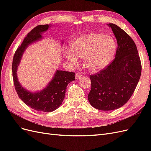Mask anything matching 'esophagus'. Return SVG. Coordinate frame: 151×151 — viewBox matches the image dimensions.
I'll return each mask as SVG.
<instances>
[{
  "mask_svg": "<svg viewBox=\"0 0 151 151\" xmlns=\"http://www.w3.org/2000/svg\"><path fill=\"white\" fill-rule=\"evenodd\" d=\"M75 77H76V79H79L82 77V74H81V73H79V72H77L76 74V76Z\"/></svg>",
  "mask_w": 151,
  "mask_h": 151,
  "instance_id": "1",
  "label": "esophagus"
}]
</instances>
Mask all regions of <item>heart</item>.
Instances as JSON below:
<instances>
[{
	"mask_svg": "<svg viewBox=\"0 0 151 151\" xmlns=\"http://www.w3.org/2000/svg\"><path fill=\"white\" fill-rule=\"evenodd\" d=\"M116 45L110 36L101 33H91L81 36L70 43L64 55L72 65L84 58L85 65L89 70L97 72L106 67L115 53Z\"/></svg>",
	"mask_w": 151,
	"mask_h": 151,
	"instance_id": "heart-1",
	"label": "heart"
}]
</instances>
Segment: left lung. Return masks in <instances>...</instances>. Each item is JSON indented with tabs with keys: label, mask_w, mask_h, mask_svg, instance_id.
<instances>
[{
	"label": "left lung",
	"mask_w": 151,
	"mask_h": 151,
	"mask_svg": "<svg viewBox=\"0 0 151 151\" xmlns=\"http://www.w3.org/2000/svg\"><path fill=\"white\" fill-rule=\"evenodd\" d=\"M108 25L116 38L118 47L113 61L96 74L91 75L88 94L91 105L103 111L123 106L133 94L140 79V59L134 40L115 24Z\"/></svg>",
	"instance_id": "8db88e82"
}]
</instances>
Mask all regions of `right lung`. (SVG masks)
<instances>
[{
	"label": "right lung",
	"mask_w": 151,
	"mask_h": 151,
	"mask_svg": "<svg viewBox=\"0 0 151 151\" xmlns=\"http://www.w3.org/2000/svg\"><path fill=\"white\" fill-rule=\"evenodd\" d=\"M50 27L51 26L48 24L37 26L27 35L14 53L12 65L14 84L19 98L32 109L43 112H52L60 107L65 98L67 85L75 80V73L57 70L46 88L38 92L31 93L20 84L17 79V70L26 48L29 45L42 39V33Z\"/></svg>",
	"instance_id": "add662e5"
}]
</instances>
